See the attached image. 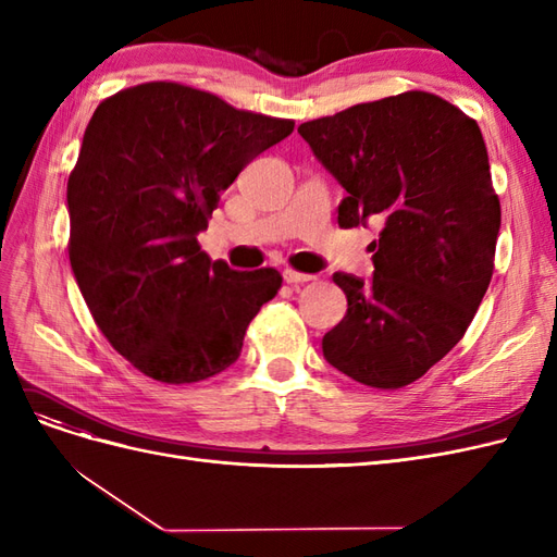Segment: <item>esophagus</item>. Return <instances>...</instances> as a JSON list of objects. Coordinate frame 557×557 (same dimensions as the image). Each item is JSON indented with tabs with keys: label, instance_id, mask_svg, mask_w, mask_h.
I'll return each mask as SVG.
<instances>
[{
	"label": "esophagus",
	"instance_id": "1",
	"mask_svg": "<svg viewBox=\"0 0 557 557\" xmlns=\"http://www.w3.org/2000/svg\"><path fill=\"white\" fill-rule=\"evenodd\" d=\"M283 281H285V283H290V285H297V283L313 281V276H311V274L295 272V269H285V272H283Z\"/></svg>",
	"mask_w": 557,
	"mask_h": 557
}]
</instances>
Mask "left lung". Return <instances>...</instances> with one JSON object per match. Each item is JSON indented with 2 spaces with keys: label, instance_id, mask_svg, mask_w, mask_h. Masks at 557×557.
I'll return each instance as SVG.
<instances>
[{
  "label": "left lung",
  "instance_id": "left-lung-1",
  "mask_svg": "<svg viewBox=\"0 0 557 557\" xmlns=\"http://www.w3.org/2000/svg\"><path fill=\"white\" fill-rule=\"evenodd\" d=\"M348 193L339 227L383 225L374 276L336 272L348 299L323 336L325 360L369 387L395 391L458 344L491 285L502 223L483 134L458 107L423 90L297 127Z\"/></svg>",
  "mask_w": 557,
  "mask_h": 557
}]
</instances>
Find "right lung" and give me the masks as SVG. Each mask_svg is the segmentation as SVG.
I'll return each mask as SVG.
<instances>
[{"mask_svg": "<svg viewBox=\"0 0 557 557\" xmlns=\"http://www.w3.org/2000/svg\"><path fill=\"white\" fill-rule=\"evenodd\" d=\"M293 129L166 81L95 109L66 183L70 262L97 327L141 374L183 385L237 362L283 278L213 262L197 234L244 166Z\"/></svg>", "mask_w": 557, "mask_h": 557, "instance_id": "right-lung-1", "label": "right lung"}]
</instances>
